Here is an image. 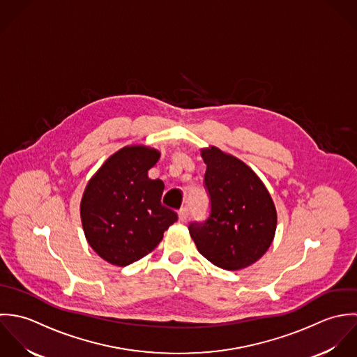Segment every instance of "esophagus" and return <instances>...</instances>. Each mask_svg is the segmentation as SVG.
I'll return each instance as SVG.
<instances>
[{"label": "esophagus", "mask_w": 357, "mask_h": 357, "mask_svg": "<svg viewBox=\"0 0 357 357\" xmlns=\"http://www.w3.org/2000/svg\"><path fill=\"white\" fill-rule=\"evenodd\" d=\"M188 216H189V211H188V208L186 207H183V208H181L179 210V222H186V219H188Z\"/></svg>", "instance_id": "1"}]
</instances>
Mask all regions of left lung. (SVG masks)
I'll use <instances>...</instances> for the list:
<instances>
[{
    "label": "left lung",
    "mask_w": 357,
    "mask_h": 357,
    "mask_svg": "<svg viewBox=\"0 0 357 357\" xmlns=\"http://www.w3.org/2000/svg\"><path fill=\"white\" fill-rule=\"evenodd\" d=\"M207 164L204 186L211 210L204 222L189 225L199 250L215 266L238 271L255 264L271 247L278 214L258 175L218 147L202 150Z\"/></svg>",
    "instance_id": "1"
}]
</instances>
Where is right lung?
Returning a JSON list of instances; mask_svg holds the SVG:
<instances>
[{
    "instance_id": "right-lung-1",
    "label": "right lung",
    "mask_w": 357,
    "mask_h": 357,
    "mask_svg": "<svg viewBox=\"0 0 357 357\" xmlns=\"http://www.w3.org/2000/svg\"><path fill=\"white\" fill-rule=\"evenodd\" d=\"M160 153L127 146L110 155L88 182L79 206L85 237L112 265L127 266L151 252L178 215L161 204L164 183L147 171Z\"/></svg>"
}]
</instances>
